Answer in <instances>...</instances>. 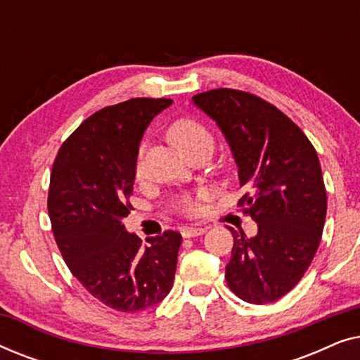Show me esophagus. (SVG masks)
I'll use <instances>...</instances> for the list:
<instances>
[{
  "label": "esophagus",
  "instance_id": "obj_1",
  "mask_svg": "<svg viewBox=\"0 0 360 360\" xmlns=\"http://www.w3.org/2000/svg\"><path fill=\"white\" fill-rule=\"evenodd\" d=\"M206 233V228H201V226H191V228H185L181 231V236L184 238H196V236H203Z\"/></svg>",
  "mask_w": 360,
  "mask_h": 360
}]
</instances>
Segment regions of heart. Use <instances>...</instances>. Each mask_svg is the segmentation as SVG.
I'll use <instances>...</instances> for the list:
<instances>
[{"label": "heart", "mask_w": 360, "mask_h": 360, "mask_svg": "<svg viewBox=\"0 0 360 360\" xmlns=\"http://www.w3.org/2000/svg\"><path fill=\"white\" fill-rule=\"evenodd\" d=\"M167 139L170 144L180 150L185 157H190L196 152H211L214 144V137L203 122L193 120V117H179L172 121L167 127ZM142 147L137 155V170L141 169ZM179 210L185 214H196L200 211V203L196 198L184 196L179 200Z\"/></svg>", "instance_id": "obj_1"}]
</instances>
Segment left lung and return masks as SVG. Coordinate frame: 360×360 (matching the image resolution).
<instances>
[{"label":"left lung","mask_w":360,"mask_h":360,"mask_svg":"<svg viewBox=\"0 0 360 360\" xmlns=\"http://www.w3.org/2000/svg\"><path fill=\"white\" fill-rule=\"evenodd\" d=\"M216 121L239 167V200L257 234L233 233L226 282L254 304L277 302L307 272L321 243L328 196L316 150L304 132L252 93L216 88L193 96Z\"/></svg>","instance_id":"1"}]
</instances>
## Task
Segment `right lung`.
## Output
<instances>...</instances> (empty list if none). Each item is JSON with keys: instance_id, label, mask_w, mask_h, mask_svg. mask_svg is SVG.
Wrapping results in <instances>:
<instances>
[{"instance_id": "add662e5", "label": "right lung", "mask_w": 360, "mask_h": 360, "mask_svg": "<svg viewBox=\"0 0 360 360\" xmlns=\"http://www.w3.org/2000/svg\"><path fill=\"white\" fill-rule=\"evenodd\" d=\"M169 98H132L86 117L53 160L47 210L67 267L116 311L154 307L174 283L181 236L165 231L142 245L122 224L142 134Z\"/></svg>"}]
</instances>
